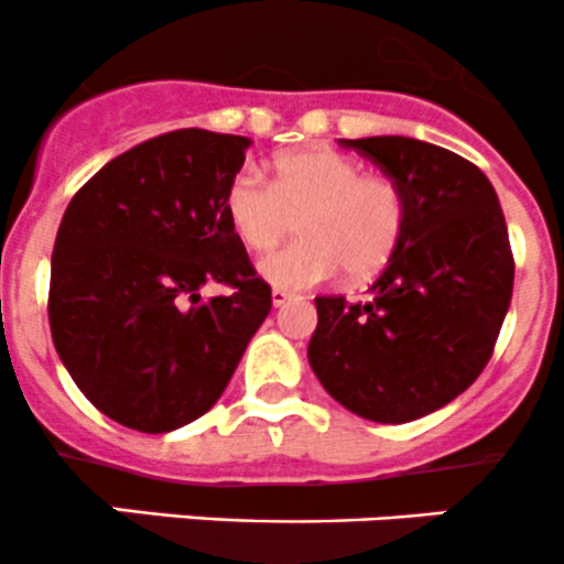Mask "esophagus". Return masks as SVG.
I'll return each mask as SVG.
<instances>
[{"label": "esophagus", "instance_id": "34e87169", "mask_svg": "<svg viewBox=\"0 0 564 564\" xmlns=\"http://www.w3.org/2000/svg\"><path fill=\"white\" fill-rule=\"evenodd\" d=\"M290 299H293V295H290L288 290H280V288L271 290V304H274L276 310H280V306H284V304H288Z\"/></svg>", "mask_w": 564, "mask_h": 564}]
</instances>
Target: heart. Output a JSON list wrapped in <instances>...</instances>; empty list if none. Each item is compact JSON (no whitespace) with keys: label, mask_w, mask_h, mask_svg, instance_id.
<instances>
[{"label":"heart","mask_w":564,"mask_h":564,"mask_svg":"<svg viewBox=\"0 0 564 564\" xmlns=\"http://www.w3.org/2000/svg\"><path fill=\"white\" fill-rule=\"evenodd\" d=\"M227 225L254 254L290 236L301 238L260 263L265 282L306 290L334 280L376 276L398 252L405 230V203L389 177L361 175V164L326 144L274 155L271 181L238 170L221 194Z\"/></svg>","instance_id":"1"}]
</instances>
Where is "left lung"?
Masks as SVG:
<instances>
[{"label": "left lung", "mask_w": 564, "mask_h": 564, "mask_svg": "<svg viewBox=\"0 0 564 564\" xmlns=\"http://www.w3.org/2000/svg\"><path fill=\"white\" fill-rule=\"evenodd\" d=\"M339 144L392 177L405 230L365 301L315 299L306 356L339 405L400 425L477 381L510 310L516 263L499 197L471 161L411 137Z\"/></svg>", "instance_id": "left-lung-1"}]
</instances>
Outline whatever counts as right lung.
Instances as JSON below:
<instances>
[{"label":"right lung","instance_id":"add662e5","mask_svg":"<svg viewBox=\"0 0 564 564\" xmlns=\"http://www.w3.org/2000/svg\"><path fill=\"white\" fill-rule=\"evenodd\" d=\"M252 139L177 128L111 159L76 192L52 254L48 326L100 414L139 433L203 416L271 312L221 194ZM208 281L230 296L203 302Z\"/></svg>","mask_w":564,"mask_h":564}]
</instances>
